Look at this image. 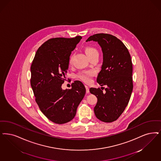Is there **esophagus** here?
I'll use <instances>...</instances> for the list:
<instances>
[{
  "mask_svg": "<svg viewBox=\"0 0 161 161\" xmlns=\"http://www.w3.org/2000/svg\"><path fill=\"white\" fill-rule=\"evenodd\" d=\"M85 87H86V93H89V87L87 86H85Z\"/></svg>",
  "mask_w": 161,
  "mask_h": 161,
  "instance_id": "obj_1",
  "label": "esophagus"
}]
</instances>
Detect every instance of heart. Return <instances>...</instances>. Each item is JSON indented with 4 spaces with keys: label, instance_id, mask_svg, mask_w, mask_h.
I'll list each match as a JSON object with an SVG mask.
<instances>
[{
    "label": "heart",
    "instance_id": "b5f03b06",
    "mask_svg": "<svg viewBox=\"0 0 161 161\" xmlns=\"http://www.w3.org/2000/svg\"><path fill=\"white\" fill-rule=\"evenodd\" d=\"M84 51L89 58H90L92 56H95V55L99 56V53L97 52V49H95V48L91 47H86L85 48ZM69 64H71L72 63V56H71L69 59ZM93 74H94L93 71H81L79 73H78L77 75V78L86 83H89L91 81V79L93 76Z\"/></svg>",
    "mask_w": 161,
    "mask_h": 161
}]
</instances>
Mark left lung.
<instances>
[{"instance_id":"obj_1","label":"left lung","mask_w":161,"mask_h":161,"mask_svg":"<svg viewBox=\"0 0 161 161\" xmlns=\"http://www.w3.org/2000/svg\"><path fill=\"white\" fill-rule=\"evenodd\" d=\"M90 41L97 42L103 53V64L97 82L101 86H107L104 93L100 88L90 89L97 99L95 114L102 122H113L126 108L133 90L130 55L122 42L112 35L97 33L86 42Z\"/></svg>"}]
</instances>
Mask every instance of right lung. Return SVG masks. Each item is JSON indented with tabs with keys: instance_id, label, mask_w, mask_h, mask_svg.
Returning <instances> with one entry per match:
<instances>
[{
	"instance_id": "right-lung-1",
	"label": "right lung",
	"mask_w": 161,
	"mask_h": 161,
	"mask_svg": "<svg viewBox=\"0 0 161 161\" xmlns=\"http://www.w3.org/2000/svg\"><path fill=\"white\" fill-rule=\"evenodd\" d=\"M82 38H51L37 50L31 67V84L35 101L47 119L57 124L70 122L76 114L78 105L86 93L80 81L72 88L62 90L71 52Z\"/></svg>"
}]
</instances>
